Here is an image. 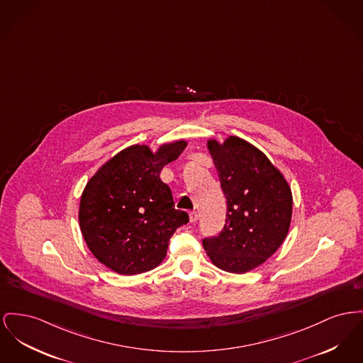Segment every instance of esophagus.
Instances as JSON below:
<instances>
[{
	"instance_id": "obj_1",
	"label": "esophagus",
	"mask_w": 363,
	"mask_h": 363,
	"mask_svg": "<svg viewBox=\"0 0 363 363\" xmlns=\"http://www.w3.org/2000/svg\"><path fill=\"white\" fill-rule=\"evenodd\" d=\"M197 218H199V215L196 211H192V213H189V219H191V222L194 223V222H197Z\"/></svg>"
}]
</instances>
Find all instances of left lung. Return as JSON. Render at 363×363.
I'll list each match as a JSON object with an SVG mask.
<instances>
[{"label":"left lung","mask_w":363,"mask_h":363,"mask_svg":"<svg viewBox=\"0 0 363 363\" xmlns=\"http://www.w3.org/2000/svg\"><path fill=\"white\" fill-rule=\"evenodd\" d=\"M228 211L220 233L203 247L220 270L242 274L269 259L284 242L292 216V192L263 152L229 137L208 141Z\"/></svg>","instance_id":"8db88e82"}]
</instances>
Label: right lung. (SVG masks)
Returning <instances> with one entry per match:
<instances>
[{
	"instance_id": "right-lung-1",
	"label": "right lung",
	"mask_w": 363,
	"mask_h": 363,
	"mask_svg": "<svg viewBox=\"0 0 363 363\" xmlns=\"http://www.w3.org/2000/svg\"><path fill=\"white\" fill-rule=\"evenodd\" d=\"M185 141L156 153L133 145L115 155L86 185L79 226L91 254L111 270L133 276L155 269L167 254L174 232L189 215L174 208L160 171L185 150Z\"/></svg>"
}]
</instances>
